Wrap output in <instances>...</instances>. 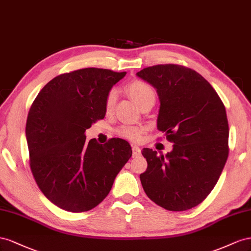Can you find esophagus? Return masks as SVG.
I'll use <instances>...</instances> for the list:
<instances>
[{
  "mask_svg": "<svg viewBox=\"0 0 251 251\" xmlns=\"http://www.w3.org/2000/svg\"><path fill=\"white\" fill-rule=\"evenodd\" d=\"M141 155V148L137 145H133L132 146V156L133 157H137Z\"/></svg>",
  "mask_w": 251,
  "mask_h": 251,
  "instance_id": "34e87169",
  "label": "esophagus"
}]
</instances>
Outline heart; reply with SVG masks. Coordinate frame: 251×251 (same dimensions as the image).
I'll use <instances>...</instances> for the list:
<instances>
[{"mask_svg": "<svg viewBox=\"0 0 251 251\" xmlns=\"http://www.w3.org/2000/svg\"><path fill=\"white\" fill-rule=\"evenodd\" d=\"M127 91L129 96L133 99V101L137 103L140 107L144 106L147 103L152 102L154 103L155 100V92L153 88L147 84L146 82H143L140 80H135L127 85ZM117 101V91L111 89L108 94H107L104 102L105 111L107 113H110L113 110L114 104ZM145 132V128L137 127V126H121L117 129V133L120 137L138 142L142 139L143 134Z\"/></svg>", "mask_w": 251, "mask_h": 251, "instance_id": "1", "label": "heart"}]
</instances>
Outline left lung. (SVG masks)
<instances>
[{"instance_id":"1","label":"left lung","mask_w":251,"mask_h":251,"mask_svg":"<svg viewBox=\"0 0 251 251\" xmlns=\"http://www.w3.org/2000/svg\"><path fill=\"white\" fill-rule=\"evenodd\" d=\"M160 98L157 129L174 143L165 156L144 148L147 169L140 175L147 197L170 211L202 203L216 186L228 157V121L217 91L196 70L176 64L137 74Z\"/></svg>"}]
</instances>
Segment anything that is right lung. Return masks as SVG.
<instances>
[{
	"mask_svg": "<svg viewBox=\"0 0 251 251\" xmlns=\"http://www.w3.org/2000/svg\"><path fill=\"white\" fill-rule=\"evenodd\" d=\"M126 73L83 68L62 74L39 92L28 112L26 139L32 176L44 196L60 208L84 212L108 195L130 159L129 143L86 141L85 131L105 117L104 102Z\"/></svg>",
	"mask_w": 251,
	"mask_h": 251,
	"instance_id": "right-lung-1",
	"label": "right lung"
}]
</instances>
